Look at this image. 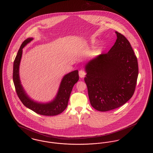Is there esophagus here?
<instances>
[{"mask_svg": "<svg viewBox=\"0 0 153 153\" xmlns=\"http://www.w3.org/2000/svg\"><path fill=\"white\" fill-rule=\"evenodd\" d=\"M85 75H86V73H85V72L83 70L79 71V77H80L81 78H84V76H85Z\"/></svg>", "mask_w": 153, "mask_h": 153, "instance_id": "1", "label": "esophagus"}]
</instances>
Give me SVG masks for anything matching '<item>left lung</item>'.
I'll return each instance as SVG.
<instances>
[{
	"label": "left lung",
	"mask_w": 153,
	"mask_h": 153,
	"mask_svg": "<svg viewBox=\"0 0 153 153\" xmlns=\"http://www.w3.org/2000/svg\"><path fill=\"white\" fill-rule=\"evenodd\" d=\"M117 39L106 54L89 60L85 65L84 80L91 105L98 111L116 109L132 97L137 83V57L128 40L115 31Z\"/></svg>",
	"instance_id": "1"
}]
</instances>
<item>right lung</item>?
Returning a JSON list of instances; mask_svg holds the SVG:
<instances>
[{
	"mask_svg": "<svg viewBox=\"0 0 153 153\" xmlns=\"http://www.w3.org/2000/svg\"><path fill=\"white\" fill-rule=\"evenodd\" d=\"M33 40V38L30 37L23 42L15 58L13 74L15 89L23 104L30 110L42 115L56 116L62 113L67 108L73 86L79 80L78 71H73L63 76L56 97L51 101L42 103L31 99L28 95L21 83L19 67L23 54V49Z\"/></svg>",
	"mask_w": 153,
	"mask_h": 153,
	"instance_id": "obj_1",
	"label": "right lung"
}]
</instances>
